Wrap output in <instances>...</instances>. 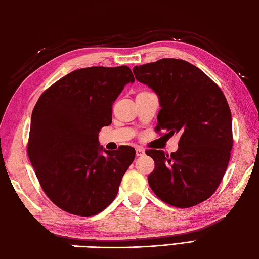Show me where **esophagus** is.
<instances>
[{"label":"esophagus","mask_w":259,"mask_h":259,"mask_svg":"<svg viewBox=\"0 0 259 259\" xmlns=\"http://www.w3.org/2000/svg\"><path fill=\"white\" fill-rule=\"evenodd\" d=\"M135 152H136V155H138V157H142V155H144L145 151H144L143 148H136Z\"/></svg>","instance_id":"34e87169"}]
</instances>
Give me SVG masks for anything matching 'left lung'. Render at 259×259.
<instances>
[{
	"label": "left lung",
	"mask_w": 259,
	"mask_h": 259,
	"mask_svg": "<svg viewBox=\"0 0 259 259\" xmlns=\"http://www.w3.org/2000/svg\"><path fill=\"white\" fill-rule=\"evenodd\" d=\"M135 79L160 100L155 131L180 135L178 150H146L154 160L148 182L164 203L187 208L218 189L233 145L231 111L222 90L202 70L177 58L134 66Z\"/></svg>",
	"instance_id": "1"
}]
</instances>
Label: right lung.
Masks as SVG:
<instances>
[{"label": "right lung", "instance_id": "add662e5", "mask_svg": "<svg viewBox=\"0 0 259 259\" xmlns=\"http://www.w3.org/2000/svg\"><path fill=\"white\" fill-rule=\"evenodd\" d=\"M130 82L128 66H91L69 73L39 97L28 157L47 197L63 211L96 215L117 196L135 150L107 151L98 134L111 124V107Z\"/></svg>", "mask_w": 259, "mask_h": 259}]
</instances>
